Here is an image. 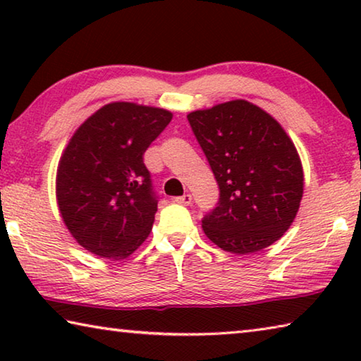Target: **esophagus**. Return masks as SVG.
<instances>
[{
  "mask_svg": "<svg viewBox=\"0 0 361 361\" xmlns=\"http://www.w3.org/2000/svg\"><path fill=\"white\" fill-rule=\"evenodd\" d=\"M175 202H176V204H181V205H191V202H192V195H191V194L180 195V197H175Z\"/></svg>",
  "mask_w": 361,
  "mask_h": 361,
  "instance_id": "1",
  "label": "esophagus"
}]
</instances>
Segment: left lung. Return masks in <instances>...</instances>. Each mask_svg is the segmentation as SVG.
<instances>
[{"instance_id": "1", "label": "left lung", "mask_w": 361, "mask_h": 361, "mask_svg": "<svg viewBox=\"0 0 361 361\" xmlns=\"http://www.w3.org/2000/svg\"><path fill=\"white\" fill-rule=\"evenodd\" d=\"M219 186V202L202 219L224 252L252 255L277 242L295 221L304 192L301 157L288 133L243 99L188 114Z\"/></svg>"}]
</instances>
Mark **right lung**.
<instances>
[{
	"instance_id": "obj_1",
	"label": "right lung",
	"mask_w": 361,
	"mask_h": 361,
	"mask_svg": "<svg viewBox=\"0 0 361 361\" xmlns=\"http://www.w3.org/2000/svg\"><path fill=\"white\" fill-rule=\"evenodd\" d=\"M172 111L111 102L78 127L60 156L57 207L79 245L100 258H129L148 239L157 212L143 154Z\"/></svg>"
}]
</instances>
